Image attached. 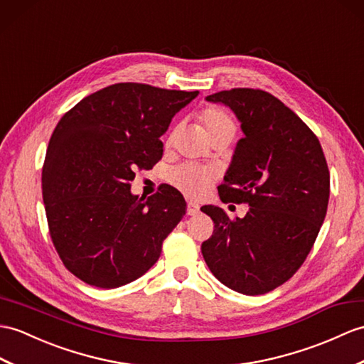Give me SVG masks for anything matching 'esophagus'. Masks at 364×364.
<instances>
[{
	"label": "esophagus",
	"instance_id": "1",
	"mask_svg": "<svg viewBox=\"0 0 364 364\" xmlns=\"http://www.w3.org/2000/svg\"><path fill=\"white\" fill-rule=\"evenodd\" d=\"M200 213V206L197 203L188 201V215H197Z\"/></svg>",
	"mask_w": 364,
	"mask_h": 364
}]
</instances>
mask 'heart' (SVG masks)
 Returning <instances> with one entry per match:
<instances>
[{"mask_svg":"<svg viewBox=\"0 0 364 364\" xmlns=\"http://www.w3.org/2000/svg\"><path fill=\"white\" fill-rule=\"evenodd\" d=\"M200 119L205 125L209 139L215 136H230L231 139L235 134V122L232 117L220 108L209 107L203 109ZM215 175L208 167H201L192 163H184L171 168L167 173V181L171 183L175 189L183 192L184 196L198 198L205 196L209 189L210 183L214 181Z\"/></svg>","mask_w":364,"mask_h":364,"instance_id":"1","label":"heart"}]
</instances>
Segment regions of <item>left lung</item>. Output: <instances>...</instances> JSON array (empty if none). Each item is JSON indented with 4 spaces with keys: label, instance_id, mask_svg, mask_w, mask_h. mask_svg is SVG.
Here are the masks:
<instances>
[{
    "label": "left lung",
    "instance_id": "left-lung-1",
    "mask_svg": "<svg viewBox=\"0 0 364 364\" xmlns=\"http://www.w3.org/2000/svg\"><path fill=\"white\" fill-rule=\"evenodd\" d=\"M206 100L230 107L240 121L245 136L218 196L250 209L231 220L222 208H201L214 222L203 257L231 290L264 294L298 272L318 237L331 193L324 151L301 117L267 91L232 88Z\"/></svg>",
    "mask_w": 364,
    "mask_h": 364
}]
</instances>
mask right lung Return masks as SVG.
I'll return each mask as SVG.
<instances>
[{
	"mask_svg": "<svg viewBox=\"0 0 364 364\" xmlns=\"http://www.w3.org/2000/svg\"><path fill=\"white\" fill-rule=\"evenodd\" d=\"M198 91L114 83L65 113L49 139L41 192L49 234L80 281L117 289L147 273L186 214L168 184L147 200L130 192L134 172L163 156L159 138Z\"/></svg>",
	"mask_w": 364,
	"mask_h": 364,
	"instance_id": "add662e5",
	"label": "right lung"
}]
</instances>
